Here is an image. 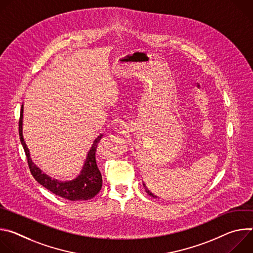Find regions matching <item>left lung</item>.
<instances>
[{
	"instance_id": "left-lung-1",
	"label": "left lung",
	"mask_w": 253,
	"mask_h": 253,
	"mask_svg": "<svg viewBox=\"0 0 253 253\" xmlns=\"http://www.w3.org/2000/svg\"><path fill=\"white\" fill-rule=\"evenodd\" d=\"M143 186L145 187V190H146V192L148 193V195H150V196H152V197H154V198H157V196H155L154 194H152V192H150V191H149V190L146 188V186H145V184H144V183H143Z\"/></svg>"
}]
</instances>
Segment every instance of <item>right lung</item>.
<instances>
[{"instance_id": "1", "label": "right lung", "mask_w": 253, "mask_h": 253, "mask_svg": "<svg viewBox=\"0 0 253 253\" xmlns=\"http://www.w3.org/2000/svg\"><path fill=\"white\" fill-rule=\"evenodd\" d=\"M22 125H23V105L21 107L20 120H19V135H20V140L23 145V148L26 153L31 174L36 180H37L38 183H40L42 186L50 190L52 193L71 201L88 200L93 198L95 195L99 193V191L101 190L103 181H102L101 172L96 162V149L100 139L102 138V134H100L94 140L92 147L88 152L84 166L80 174L77 176V178L71 180V181L63 182V181H59L57 179H52L45 173H42L41 169L32 162L29 149L23 138Z\"/></svg>"}]
</instances>
